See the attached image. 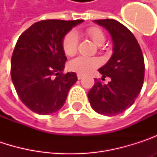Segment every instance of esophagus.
Instances as JSON below:
<instances>
[{"instance_id":"esophagus-1","label":"esophagus","mask_w":157,"mask_h":157,"mask_svg":"<svg viewBox=\"0 0 157 157\" xmlns=\"http://www.w3.org/2000/svg\"><path fill=\"white\" fill-rule=\"evenodd\" d=\"M77 78H78L79 80H81V79L82 78V75H80V74H78V75H77Z\"/></svg>"}]
</instances>
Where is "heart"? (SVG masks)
I'll return each mask as SVG.
<instances>
[{
  "mask_svg": "<svg viewBox=\"0 0 157 157\" xmlns=\"http://www.w3.org/2000/svg\"><path fill=\"white\" fill-rule=\"evenodd\" d=\"M86 34L98 46L103 45L105 42V35L104 32L98 27H89L86 30ZM78 43V34L75 32L72 31L66 33L62 42L64 53L68 56L75 55L77 52ZM98 65L99 61L97 59L86 56H78L69 63L70 70L80 75H87L91 73L94 69H95Z\"/></svg>",
  "mask_w": 157,
  "mask_h": 157,
  "instance_id": "1",
  "label": "heart"
}]
</instances>
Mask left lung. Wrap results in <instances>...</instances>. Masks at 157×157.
<instances>
[{"instance_id":"8db88e82","label":"left lung","mask_w":157,"mask_h":157,"mask_svg":"<svg viewBox=\"0 0 157 157\" xmlns=\"http://www.w3.org/2000/svg\"><path fill=\"white\" fill-rule=\"evenodd\" d=\"M94 22L109 32L113 53L99 69L103 77H110L111 81L104 84L95 79L88 92V99L96 113L116 115L129 108L141 91L144 77V56L137 40L124 25L113 19L95 20Z\"/></svg>"}]
</instances>
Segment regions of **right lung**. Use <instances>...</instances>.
Returning <instances> with one entry per match:
<instances>
[{
    "label": "right lung",
    "mask_w": 157,
    "mask_h": 157,
    "mask_svg": "<svg viewBox=\"0 0 157 157\" xmlns=\"http://www.w3.org/2000/svg\"><path fill=\"white\" fill-rule=\"evenodd\" d=\"M82 20H44L33 23L19 37L11 61V75L21 101L33 112L50 114L60 110L75 73L63 74L67 60L62 42Z\"/></svg>",
    "instance_id": "1"
}]
</instances>
